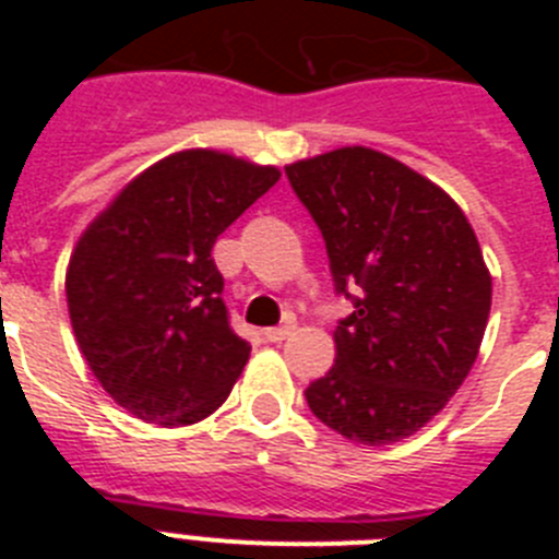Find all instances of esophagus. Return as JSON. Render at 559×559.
Returning <instances> with one entry per match:
<instances>
[{
    "label": "esophagus",
    "mask_w": 559,
    "mask_h": 559,
    "mask_svg": "<svg viewBox=\"0 0 559 559\" xmlns=\"http://www.w3.org/2000/svg\"><path fill=\"white\" fill-rule=\"evenodd\" d=\"M296 330V324L294 322H288V324H280V328H269L265 330V338L269 341H274V344H280V341H285L288 338L290 333H294Z\"/></svg>",
    "instance_id": "obj_1"
}]
</instances>
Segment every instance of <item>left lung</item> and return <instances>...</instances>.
<instances>
[{
    "label": "left lung",
    "instance_id": "1",
    "mask_svg": "<svg viewBox=\"0 0 559 559\" xmlns=\"http://www.w3.org/2000/svg\"><path fill=\"white\" fill-rule=\"evenodd\" d=\"M328 249L335 364L305 389L310 412L360 445L412 437L476 364L492 280L476 231L448 192L369 147L285 167ZM355 289V295L348 290Z\"/></svg>",
    "mask_w": 559,
    "mask_h": 559
}]
</instances>
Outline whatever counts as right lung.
Here are the masks:
<instances>
[{
	"mask_svg": "<svg viewBox=\"0 0 559 559\" xmlns=\"http://www.w3.org/2000/svg\"><path fill=\"white\" fill-rule=\"evenodd\" d=\"M280 181L218 151L147 167L78 240L67 302L83 358L133 417L192 426L229 397L249 360L231 330L212 246Z\"/></svg>",
	"mask_w": 559,
	"mask_h": 559,
	"instance_id": "1",
	"label": "right lung"
}]
</instances>
